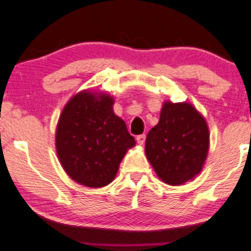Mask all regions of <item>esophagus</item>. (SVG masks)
Instances as JSON below:
<instances>
[{
	"label": "esophagus",
	"instance_id": "obj_1",
	"mask_svg": "<svg viewBox=\"0 0 251 251\" xmlns=\"http://www.w3.org/2000/svg\"><path fill=\"white\" fill-rule=\"evenodd\" d=\"M136 141H137V143L140 144V146H143L144 142H146V135H140L136 137Z\"/></svg>",
	"mask_w": 251,
	"mask_h": 251
}]
</instances>
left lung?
I'll return each mask as SVG.
<instances>
[{"instance_id": "8db88e82", "label": "left lung", "mask_w": 251, "mask_h": 251, "mask_svg": "<svg viewBox=\"0 0 251 251\" xmlns=\"http://www.w3.org/2000/svg\"><path fill=\"white\" fill-rule=\"evenodd\" d=\"M209 137L206 121L193 105L165 102L159 123L147 135L146 155L159 178L178 186L201 171Z\"/></svg>"}]
</instances>
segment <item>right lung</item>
<instances>
[{
    "label": "right lung",
    "mask_w": 251,
    "mask_h": 251,
    "mask_svg": "<svg viewBox=\"0 0 251 251\" xmlns=\"http://www.w3.org/2000/svg\"><path fill=\"white\" fill-rule=\"evenodd\" d=\"M107 93L82 91L65 104L59 116L55 148L65 173L92 188L109 184L127 149L136 144L123 119L113 111Z\"/></svg>",
    "instance_id": "add662e5"
}]
</instances>
